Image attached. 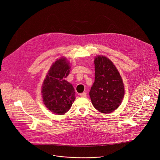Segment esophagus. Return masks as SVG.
<instances>
[{"instance_id": "obj_1", "label": "esophagus", "mask_w": 160, "mask_h": 160, "mask_svg": "<svg viewBox=\"0 0 160 160\" xmlns=\"http://www.w3.org/2000/svg\"><path fill=\"white\" fill-rule=\"evenodd\" d=\"M80 96L81 97H85L87 96V94H86L85 92H83V93H82L80 94Z\"/></svg>"}]
</instances>
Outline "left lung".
Segmentation results:
<instances>
[{"mask_svg":"<svg viewBox=\"0 0 160 160\" xmlns=\"http://www.w3.org/2000/svg\"><path fill=\"white\" fill-rule=\"evenodd\" d=\"M95 82L89 95L93 107L101 113L117 109L124 95V85L116 66L108 58H95Z\"/></svg>","mask_w":160,"mask_h":160,"instance_id":"1","label":"left lung"}]
</instances>
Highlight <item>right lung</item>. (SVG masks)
Instances as JSON below:
<instances>
[{"instance_id": "1", "label": "right lung", "mask_w": 160, "mask_h": 160, "mask_svg": "<svg viewBox=\"0 0 160 160\" xmlns=\"http://www.w3.org/2000/svg\"><path fill=\"white\" fill-rule=\"evenodd\" d=\"M70 67L66 58L57 60L51 66L42 85L44 104L48 110L58 115L68 112L75 99L73 85L65 80Z\"/></svg>"}]
</instances>
